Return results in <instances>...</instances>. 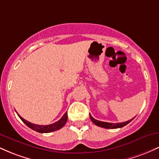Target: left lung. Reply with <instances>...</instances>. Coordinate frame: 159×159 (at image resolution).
<instances>
[{"label": "left lung", "mask_w": 159, "mask_h": 159, "mask_svg": "<svg viewBox=\"0 0 159 159\" xmlns=\"http://www.w3.org/2000/svg\"><path fill=\"white\" fill-rule=\"evenodd\" d=\"M90 120H92V122L94 124H96V125H98V126L105 128V129H118V128H122L125 126V125H126L127 124H129L134 118V117L132 118V120H128V121L124 122V123H106V122H102V121H99V120L94 119V118L91 116L90 114Z\"/></svg>", "instance_id": "left-lung-1"}]
</instances>
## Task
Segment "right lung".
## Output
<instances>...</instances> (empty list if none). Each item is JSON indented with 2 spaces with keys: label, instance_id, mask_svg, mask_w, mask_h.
<instances>
[{
  "label": "right lung",
  "instance_id": "obj_1",
  "mask_svg": "<svg viewBox=\"0 0 159 159\" xmlns=\"http://www.w3.org/2000/svg\"><path fill=\"white\" fill-rule=\"evenodd\" d=\"M17 113V112H16ZM18 116H19V118L23 121V123L25 125H27L29 128L33 129V130L36 131V132H39V133H49L52 132H54V131L58 130V129H61L63 125H65L66 123L67 119H68V116H67V112H66L63 116L61 118V120H59L58 121L55 122L54 123L51 124V125H36V124H34L30 123V122L27 121L26 120H25L24 118L21 117V116H19V114H18Z\"/></svg>",
  "mask_w": 159,
  "mask_h": 159
}]
</instances>
